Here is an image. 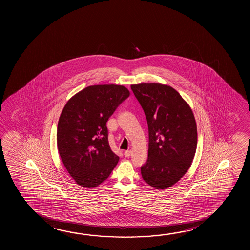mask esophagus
<instances>
[{
  "mask_svg": "<svg viewBox=\"0 0 250 250\" xmlns=\"http://www.w3.org/2000/svg\"><path fill=\"white\" fill-rule=\"evenodd\" d=\"M131 154H132V151H131V150L125 151L124 152V155H125V157H126V158H129L130 156H131Z\"/></svg>",
  "mask_w": 250,
  "mask_h": 250,
  "instance_id": "34e87169",
  "label": "esophagus"
}]
</instances>
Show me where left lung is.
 <instances>
[{
    "mask_svg": "<svg viewBox=\"0 0 250 250\" xmlns=\"http://www.w3.org/2000/svg\"><path fill=\"white\" fill-rule=\"evenodd\" d=\"M148 125V159L141 167L143 180L156 189L177 183L192 164L197 147V126L191 108L171 86L131 85Z\"/></svg>",
    "mask_w": 250,
    "mask_h": 250,
    "instance_id": "1",
    "label": "left lung"
}]
</instances>
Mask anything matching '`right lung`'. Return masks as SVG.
Segmentation results:
<instances>
[{
    "instance_id": "obj_1",
    "label": "right lung",
    "mask_w": 250,
    "mask_h": 250,
    "mask_svg": "<svg viewBox=\"0 0 250 250\" xmlns=\"http://www.w3.org/2000/svg\"><path fill=\"white\" fill-rule=\"evenodd\" d=\"M130 96L123 85L86 87L67 102L58 125L62 161L78 185L91 188L110 176L119 160L108 141L106 122Z\"/></svg>"
}]
</instances>
